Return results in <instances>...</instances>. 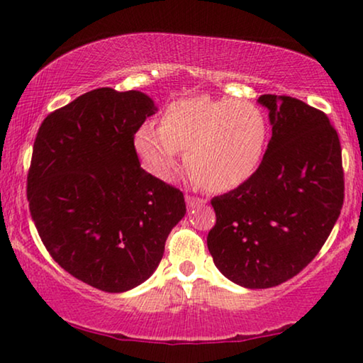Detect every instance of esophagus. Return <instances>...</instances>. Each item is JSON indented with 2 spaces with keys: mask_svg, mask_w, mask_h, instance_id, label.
Instances as JSON below:
<instances>
[{
  "mask_svg": "<svg viewBox=\"0 0 363 363\" xmlns=\"http://www.w3.org/2000/svg\"><path fill=\"white\" fill-rule=\"evenodd\" d=\"M186 202H187L189 208H196V207H200V205H203L205 202H207V200L194 197V196H186Z\"/></svg>",
  "mask_w": 363,
  "mask_h": 363,
  "instance_id": "obj_1",
  "label": "esophagus"
}]
</instances>
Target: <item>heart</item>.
Wrapping results in <instances>:
<instances>
[{
	"mask_svg": "<svg viewBox=\"0 0 363 363\" xmlns=\"http://www.w3.org/2000/svg\"><path fill=\"white\" fill-rule=\"evenodd\" d=\"M269 118L245 99L194 96L167 106L161 125L143 123L135 133V151L145 171L171 181L181 150L194 181L207 191L230 192L252 179L266 156Z\"/></svg>",
	"mask_w": 363,
	"mask_h": 363,
	"instance_id": "heart-1",
	"label": "heart"
}]
</instances>
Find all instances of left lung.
<instances>
[{
	"mask_svg": "<svg viewBox=\"0 0 363 363\" xmlns=\"http://www.w3.org/2000/svg\"><path fill=\"white\" fill-rule=\"evenodd\" d=\"M272 137L245 186L212 199L216 223L207 246L215 266L246 289L295 277L326 242L344 203L336 128L328 116L290 96L264 94Z\"/></svg>",
	"mask_w": 363,
	"mask_h": 363,
	"instance_id": "8db88e82",
	"label": "left lung"
}]
</instances>
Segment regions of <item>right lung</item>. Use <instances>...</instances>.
I'll return each instance as SVG.
<instances>
[{"label": "right lung", "mask_w": 363, "mask_h": 363, "mask_svg": "<svg viewBox=\"0 0 363 363\" xmlns=\"http://www.w3.org/2000/svg\"><path fill=\"white\" fill-rule=\"evenodd\" d=\"M158 111L140 91L99 88L48 113L37 132L27 200L58 266L109 294L143 284L186 215L179 189L140 166L133 138Z\"/></svg>", "instance_id": "right-lung-1"}]
</instances>
